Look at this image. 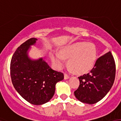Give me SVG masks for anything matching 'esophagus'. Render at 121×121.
<instances>
[{
  "instance_id": "obj_1",
  "label": "esophagus",
  "mask_w": 121,
  "mask_h": 121,
  "mask_svg": "<svg viewBox=\"0 0 121 121\" xmlns=\"http://www.w3.org/2000/svg\"><path fill=\"white\" fill-rule=\"evenodd\" d=\"M69 76H68L67 74H64V79H68L69 78Z\"/></svg>"
}]
</instances>
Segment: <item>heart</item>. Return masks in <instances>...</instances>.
<instances>
[{
  "instance_id": "obj_1",
  "label": "heart",
  "mask_w": 121,
  "mask_h": 121,
  "mask_svg": "<svg viewBox=\"0 0 121 121\" xmlns=\"http://www.w3.org/2000/svg\"><path fill=\"white\" fill-rule=\"evenodd\" d=\"M50 59L57 69H61L69 59L68 64L78 74L88 73L94 66L97 59V50L93 43L76 42L62 48L60 53L52 52Z\"/></svg>"
}]
</instances>
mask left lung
Returning a JSON list of instances; mask_svg holds the SVG:
<instances>
[{
	"instance_id": "left-lung-1",
	"label": "left lung",
	"mask_w": 121,
	"mask_h": 121,
	"mask_svg": "<svg viewBox=\"0 0 121 121\" xmlns=\"http://www.w3.org/2000/svg\"><path fill=\"white\" fill-rule=\"evenodd\" d=\"M116 64L109 51L96 60L90 73L78 77L79 86L74 91L80 102L94 104L106 95L114 84Z\"/></svg>"
}]
</instances>
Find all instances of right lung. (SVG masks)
<instances>
[{"label":"right lung","mask_w":121,"mask_h":121,"mask_svg":"<svg viewBox=\"0 0 121 121\" xmlns=\"http://www.w3.org/2000/svg\"><path fill=\"white\" fill-rule=\"evenodd\" d=\"M37 39L32 38L19 47L11 61V76L17 92L31 104L48 102L55 93L56 83L64 79L60 72L53 70L43 58L32 59L28 56L31 46Z\"/></svg>","instance_id":"add662e5"}]
</instances>
